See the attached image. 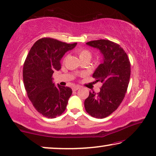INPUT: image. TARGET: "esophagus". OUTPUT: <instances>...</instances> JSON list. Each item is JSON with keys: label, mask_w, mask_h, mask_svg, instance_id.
Returning <instances> with one entry per match:
<instances>
[{"label": "esophagus", "mask_w": 156, "mask_h": 156, "mask_svg": "<svg viewBox=\"0 0 156 156\" xmlns=\"http://www.w3.org/2000/svg\"><path fill=\"white\" fill-rule=\"evenodd\" d=\"M80 86H74V87H73V90H74V91H75V90H77L78 89H80Z\"/></svg>", "instance_id": "1"}]
</instances>
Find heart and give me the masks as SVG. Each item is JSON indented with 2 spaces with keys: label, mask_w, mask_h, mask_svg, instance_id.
Segmentation results:
<instances>
[{
  "label": "heart",
  "mask_w": 156,
  "mask_h": 156,
  "mask_svg": "<svg viewBox=\"0 0 156 156\" xmlns=\"http://www.w3.org/2000/svg\"><path fill=\"white\" fill-rule=\"evenodd\" d=\"M77 54L79 55V57L81 59V61H89L92 58V53L88 49H78Z\"/></svg>",
  "instance_id": "obj_1"
}]
</instances>
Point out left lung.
I'll return each instance as SVG.
<instances>
[{"mask_svg":"<svg viewBox=\"0 0 156 156\" xmlns=\"http://www.w3.org/2000/svg\"><path fill=\"white\" fill-rule=\"evenodd\" d=\"M86 44L100 50L104 62L93 75L102 83L100 91L89 92L84 101L85 109L94 118L104 119L116 110L125 98L130 77V60L123 48L110 40H93Z\"/></svg>","mask_w":156,"mask_h":156,"instance_id":"8db88e82","label":"left lung"}]
</instances>
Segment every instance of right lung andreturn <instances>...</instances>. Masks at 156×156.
<instances>
[{
	"mask_svg": "<svg viewBox=\"0 0 156 156\" xmlns=\"http://www.w3.org/2000/svg\"><path fill=\"white\" fill-rule=\"evenodd\" d=\"M76 45V42L68 44L51 37L41 38L31 47L23 63V80L28 97L35 109L48 119L63 113L73 93L67 86L56 87L51 76L61 69L63 55Z\"/></svg>",
	"mask_w": 156,
	"mask_h": 156,
	"instance_id": "right-lung-1",
	"label": "right lung"
}]
</instances>
